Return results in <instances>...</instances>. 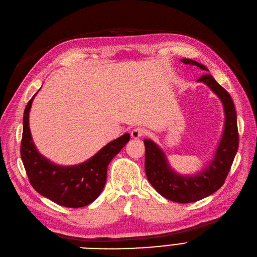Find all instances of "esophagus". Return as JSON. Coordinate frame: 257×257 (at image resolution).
Segmentation results:
<instances>
[{
	"label": "esophagus",
	"instance_id": "1",
	"mask_svg": "<svg viewBox=\"0 0 257 257\" xmlns=\"http://www.w3.org/2000/svg\"><path fill=\"white\" fill-rule=\"evenodd\" d=\"M145 133H146V130H145L144 128L137 127V128H135V129L131 131V137L133 139H140L143 136H145Z\"/></svg>",
	"mask_w": 257,
	"mask_h": 257
}]
</instances>
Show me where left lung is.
Listing matches in <instances>:
<instances>
[{"mask_svg":"<svg viewBox=\"0 0 257 257\" xmlns=\"http://www.w3.org/2000/svg\"><path fill=\"white\" fill-rule=\"evenodd\" d=\"M181 61L184 64L197 66L200 69L209 71L206 66L193 60L183 59ZM197 82L206 84L220 98L226 116L220 143L213 161L207 168L196 175L177 174L167 163L166 156L158 145L150 140L144 141L145 171L148 181L162 196L180 204L197 202L217 191L226 181L238 148L236 111L229 92L209 73L200 76Z\"/></svg>","mask_w":257,"mask_h":257,"instance_id":"obj_1","label":"left lung"}]
</instances>
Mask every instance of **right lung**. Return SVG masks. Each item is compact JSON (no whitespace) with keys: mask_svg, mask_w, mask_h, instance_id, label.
Wrapping results in <instances>:
<instances>
[{"mask_svg":"<svg viewBox=\"0 0 257 257\" xmlns=\"http://www.w3.org/2000/svg\"><path fill=\"white\" fill-rule=\"evenodd\" d=\"M36 94L30 98L24 111L21 142V158L31 186L41 195L60 206L81 208L91 204L104 189L107 167L129 142V133L107 144L85 163L70 167L55 165L41 155L32 142L29 111Z\"/></svg>","mask_w":257,"mask_h":257,"instance_id":"1","label":"right lung"}]
</instances>
